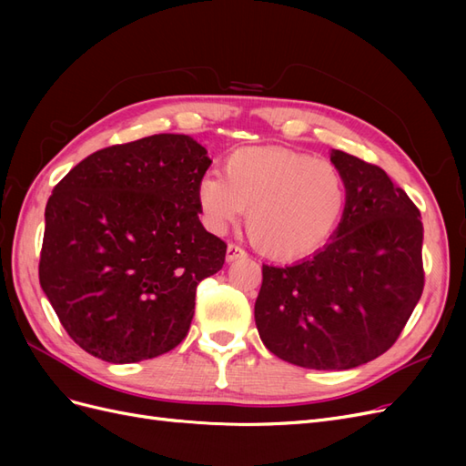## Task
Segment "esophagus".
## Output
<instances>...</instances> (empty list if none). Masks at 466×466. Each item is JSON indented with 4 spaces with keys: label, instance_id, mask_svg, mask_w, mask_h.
Instances as JSON below:
<instances>
[{
    "label": "esophagus",
    "instance_id": "obj_1",
    "mask_svg": "<svg viewBox=\"0 0 466 466\" xmlns=\"http://www.w3.org/2000/svg\"><path fill=\"white\" fill-rule=\"evenodd\" d=\"M243 257H245V250L241 247L233 245V243L228 247V252H225V260H228V262H233V260L243 258Z\"/></svg>",
    "mask_w": 466,
    "mask_h": 466
}]
</instances>
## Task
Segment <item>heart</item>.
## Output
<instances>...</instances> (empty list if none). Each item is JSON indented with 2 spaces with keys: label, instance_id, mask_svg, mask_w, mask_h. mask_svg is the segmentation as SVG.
<instances>
[{
  "label": "heart",
  "instance_id": "1",
  "mask_svg": "<svg viewBox=\"0 0 466 466\" xmlns=\"http://www.w3.org/2000/svg\"><path fill=\"white\" fill-rule=\"evenodd\" d=\"M221 175L200 180L198 206L211 231L248 209L247 233L264 257L298 260L327 245L348 208V185L330 161L286 147H241Z\"/></svg>",
  "mask_w": 466,
  "mask_h": 466
}]
</instances>
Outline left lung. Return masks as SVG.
<instances>
[{"instance_id":"obj_1","label":"left lung","mask_w":466,"mask_h":466,"mask_svg":"<svg viewBox=\"0 0 466 466\" xmlns=\"http://www.w3.org/2000/svg\"><path fill=\"white\" fill-rule=\"evenodd\" d=\"M330 161L348 185L340 228L311 258L262 264L255 303L264 346L307 370H351L385 354L424 291L416 204L380 167L338 149Z\"/></svg>"}]
</instances>
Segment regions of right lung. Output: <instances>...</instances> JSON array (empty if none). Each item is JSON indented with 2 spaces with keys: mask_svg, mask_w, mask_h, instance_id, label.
<instances>
[{
  "mask_svg": "<svg viewBox=\"0 0 466 466\" xmlns=\"http://www.w3.org/2000/svg\"><path fill=\"white\" fill-rule=\"evenodd\" d=\"M209 165L190 136L155 134L91 153L54 187L38 279L87 354L136 363L185 340L196 288L228 250L198 218Z\"/></svg>",
  "mask_w": 466,
  "mask_h": 466,
  "instance_id": "add662e5",
  "label": "right lung"
}]
</instances>
